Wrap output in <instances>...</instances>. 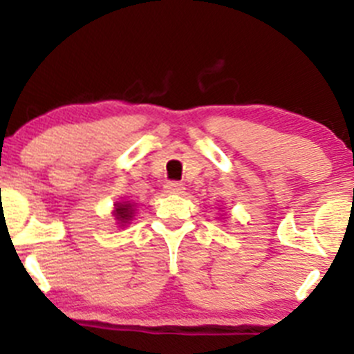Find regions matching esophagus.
I'll return each instance as SVG.
<instances>
[{
    "mask_svg": "<svg viewBox=\"0 0 354 354\" xmlns=\"http://www.w3.org/2000/svg\"><path fill=\"white\" fill-rule=\"evenodd\" d=\"M164 190H166V194L180 195V194H183L185 187H183V183H178V181H171V183H167L166 187H164Z\"/></svg>",
    "mask_w": 354,
    "mask_h": 354,
    "instance_id": "34e87169",
    "label": "esophagus"
}]
</instances>
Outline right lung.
Masks as SVG:
<instances>
[{
	"instance_id": "right-lung-1",
	"label": "right lung",
	"mask_w": 354,
	"mask_h": 354,
	"mask_svg": "<svg viewBox=\"0 0 354 354\" xmlns=\"http://www.w3.org/2000/svg\"><path fill=\"white\" fill-rule=\"evenodd\" d=\"M135 210H137V205H135V202H130V200L114 203L113 217H114V221H116L118 226L124 227L127 224H130L131 221H133Z\"/></svg>"
}]
</instances>
